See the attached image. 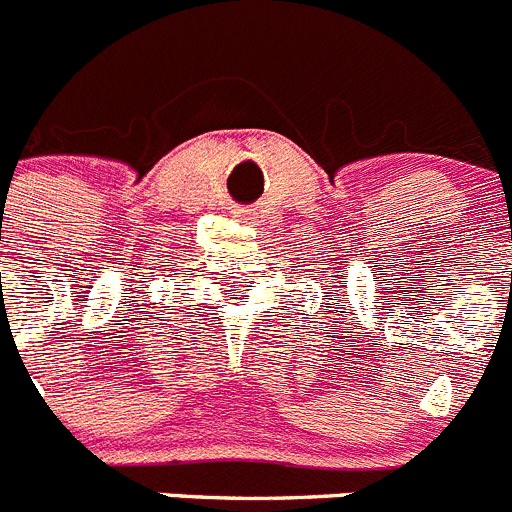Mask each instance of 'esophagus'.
Wrapping results in <instances>:
<instances>
[{"mask_svg": "<svg viewBox=\"0 0 512 512\" xmlns=\"http://www.w3.org/2000/svg\"><path fill=\"white\" fill-rule=\"evenodd\" d=\"M238 215H241V212H238Z\"/></svg>", "mask_w": 512, "mask_h": 512, "instance_id": "esophagus-1", "label": "esophagus"}]
</instances>
